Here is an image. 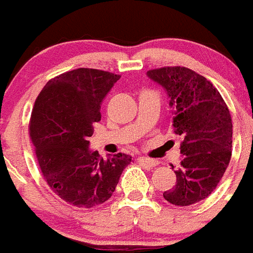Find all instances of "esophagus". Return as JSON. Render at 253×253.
<instances>
[{
    "label": "esophagus",
    "mask_w": 253,
    "mask_h": 253,
    "mask_svg": "<svg viewBox=\"0 0 253 253\" xmlns=\"http://www.w3.org/2000/svg\"><path fill=\"white\" fill-rule=\"evenodd\" d=\"M138 161L142 163V165L147 166V167H155V166L158 165V161H155V159L147 158V157H139Z\"/></svg>",
    "instance_id": "1"
}]
</instances>
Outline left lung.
Listing matches in <instances>:
<instances>
[{
    "label": "left lung",
    "instance_id": "1",
    "mask_svg": "<svg viewBox=\"0 0 253 253\" xmlns=\"http://www.w3.org/2000/svg\"><path fill=\"white\" fill-rule=\"evenodd\" d=\"M146 74L169 95L173 133L181 137L183 158L176 169L172 166L176 184L163 197L173 205L188 207L207 199L229 166L231 115L213 84L193 70L167 66Z\"/></svg>",
    "mask_w": 253,
    "mask_h": 253
}]
</instances>
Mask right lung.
I'll list each match as a JSON object with an SVG mask.
<instances>
[{"label":"right lung","mask_w":253,"mask_h":253,"mask_svg":"<svg viewBox=\"0 0 253 253\" xmlns=\"http://www.w3.org/2000/svg\"><path fill=\"white\" fill-rule=\"evenodd\" d=\"M119 80V74L80 68L48 81L36 98L30 137L40 169L50 189L74 207L106 203L132 161L123 153L104 161L88 141L103 99Z\"/></svg>","instance_id":"add662e5"}]
</instances>
